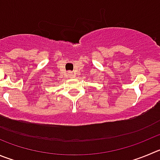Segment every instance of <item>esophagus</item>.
Segmentation results:
<instances>
[{
	"mask_svg": "<svg viewBox=\"0 0 160 160\" xmlns=\"http://www.w3.org/2000/svg\"><path fill=\"white\" fill-rule=\"evenodd\" d=\"M68 77H73L72 73H71V72H68Z\"/></svg>",
	"mask_w": 160,
	"mask_h": 160,
	"instance_id": "1",
	"label": "esophagus"
}]
</instances>
